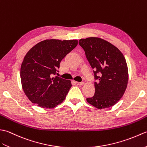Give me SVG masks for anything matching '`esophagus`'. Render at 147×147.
Returning a JSON list of instances; mask_svg holds the SVG:
<instances>
[{"mask_svg": "<svg viewBox=\"0 0 147 147\" xmlns=\"http://www.w3.org/2000/svg\"><path fill=\"white\" fill-rule=\"evenodd\" d=\"M76 84L77 85H79V86H82V85L84 84V82H76Z\"/></svg>", "mask_w": 147, "mask_h": 147, "instance_id": "34e87169", "label": "esophagus"}]
</instances>
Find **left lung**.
I'll list each match as a JSON object with an SVG mask.
<instances>
[{
	"label": "left lung",
	"mask_w": 147,
	"mask_h": 147,
	"mask_svg": "<svg viewBox=\"0 0 147 147\" xmlns=\"http://www.w3.org/2000/svg\"><path fill=\"white\" fill-rule=\"evenodd\" d=\"M94 70L95 94L87 101L98 109L116 104L125 93L128 81L126 61L118 48L99 38L79 41Z\"/></svg>",
	"instance_id": "left-lung-1"
}]
</instances>
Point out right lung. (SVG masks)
<instances>
[{
  "label": "right lung",
  "mask_w": 147,
  "mask_h": 147,
  "mask_svg": "<svg viewBox=\"0 0 147 147\" xmlns=\"http://www.w3.org/2000/svg\"><path fill=\"white\" fill-rule=\"evenodd\" d=\"M77 44L75 40H47L26 55L20 76L22 89L32 103L43 108H53L64 100L71 82L53 76L59 71L61 61Z\"/></svg>",
  "instance_id": "right-lung-1"
}]
</instances>
